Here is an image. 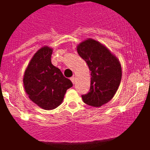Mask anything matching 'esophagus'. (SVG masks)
I'll return each mask as SVG.
<instances>
[{"instance_id":"1","label":"esophagus","mask_w":150,"mask_h":150,"mask_svg":"<svg viewBox=\"0 0 150 150\" xmlns=\"http://www.w3.org/2000/svg\"><path fill=\"white\" fill-rule=\"evenodd\" d=\"M70 79H71V81L72 82L73 84H75V77H74V76H73V77L71 78Z\"/></svg>"}]
</instances>
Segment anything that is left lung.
Returning a JSON list of instances; mask_svg holds the SVG:
<instances>
[{"mask_svg": "<svg viewBox=\"0 0 150 150\" xmlns=\"http://www.w3.org/2000/svg\"><path fill=\"white\" fill-rule=\"evenodd\" d=\"M78 54L91 71L90 89L83 102L100 107L114 97L121 80V67L116 57L97 41L89 39L78 46Z\"/></svg>", "mask_w": 150, "mask_h": 150, "instance_id": "1", "label": "left lung"}]
</instances>
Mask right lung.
I'll list each match as a JSON object with an SVG mask.
<instances>
[{"label":"right lung","mask_w":150,"mask_h":150,"mask_svg":"<svg viewBox=\"0 0 150 150\" xmlns=\"http://www.w3.org/2000/svg\"><path fill=\"white\" fill-rule=\"evenodd\" d=\"M52 49L44 47L36 52L25 71L23 83L29 99L44 110L61 104L72 82L51 63Z\"/></svg>","instance_id":"obj_1"}]
</instances>
